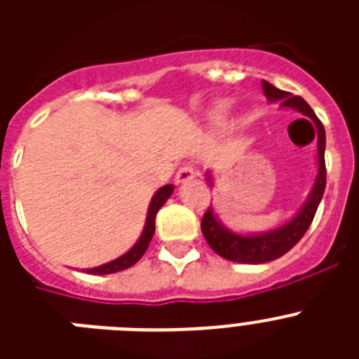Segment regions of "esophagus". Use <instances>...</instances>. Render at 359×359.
<instances>
[{
    "mask_svg": "<svg viewBox=\"0 0 359 359\" xmlns=\"http://www.w3.org/2000/svg\"><path fill=\"white\" fill-rule=\"evenodd\" d=\"M194 177H196L194 167H192V165H185V167H182V169L176 172V183L177 185H183V183L192 182Z\"/></svg>",
    "mask_w": 359,
    "mask_h": 359,
    "instance_id": "34e87169",
    "label": "esophagus"
}]
</instances>
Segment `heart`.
I'll use <instances>...</instances> for the list:
<instances>
[{"label": "heart", "mask_w": 359, "mask_h": 359, "mask_svg": "<svg viewBox=\"0 0 359 359\" xmlns=\"http://www.w3.org/2000/svg\"><path fill=\"white\" fill-rule=\"evenodd\" d=\"M230 109H231L230 100H219V102L215 104L214 111H212V115H210L212 126H215V128H221V126H224L228 120V115H230Z\"/></svg>", "instance_id": "1"}]
</instances>
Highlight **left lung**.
<instances>
[{
	"instance_id": "obj_1",
	"label": "left lung",
	"mask_w": 359,
	"mask_h": 359,
	"mask_svg": "<svg viewBox=\"0 0 359 359\" xmlns=\"http://www.w3.org/2000/svg\"><path fill=\"white\" fill-rule=\"evenodd\" d=\"M262 90L271 104H278L280 109L297 111L315 123L318 170H316L313 189L307 194L302 207L298 208L293 217L287 219L286 223L278 224L271 230L243 233V231L228 228L212 207L205 212L201 221V231L207 243L210 244V248L226 261L241 262V264H264V262L275 261L290 252L294 244L302 239L309 224L313 223V217H315L316 208H318L323 190H325V129H323L322 122L316 118L315 111L311 109V106L302 97H294L287 91L278 90L268 81H262ZM205 177H207L208 185L214 187L210 170H207Z\"/></svg>"
}]
</instances>
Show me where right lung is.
Returning <instances> with one entry per match:
<instances>
[{"instance_id": "1", "label": "right lung", "mask_w": 359, "mask_h": 359, "mask_svg": "<svg viewBox=\"0 0 359 359\" xmlns=\"http://www.w3.org/2000/svg\"><path fill=\"white\" fill-rule=\"evenodd\" d=\"M172 192H174V185L160 187V189L154 192L151 203H149L144 230H142L138 241L133 244L128 252L123 253V255L116 257L115 261H109V262H106V264L97 266V268L86 269V271L91 275H109V273H116V271H122V269L131 268V266H135L136 262L140 261L142 255L145 253V250L149 248V243H151L152 236H154V221H156L158 210H160V208L165 205V201H167V199L172 196Z\"/></svg>"}]
</instances>
